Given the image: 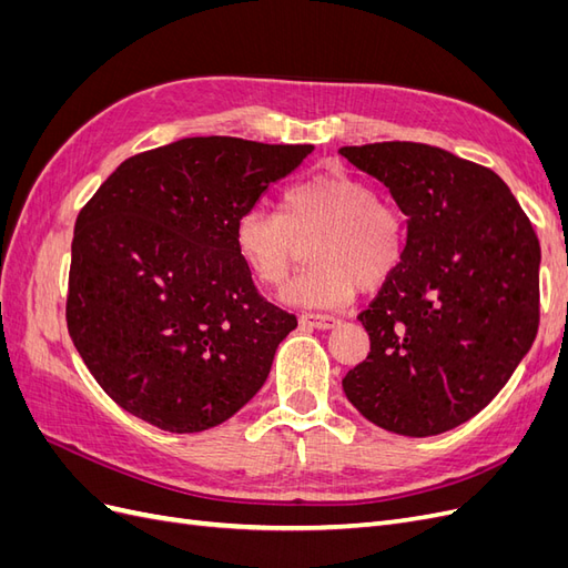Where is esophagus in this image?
Here are the masks:
<instances>
[{
  "instance_id": "obj_1",
  "label": "esophagus",
  "mask_w": 568,
  "mask_h": 568,
  "mask_svg": "<svg viewBox=\"0 0 568 568\" xmlns=\"http://www.w3.org/2000/svg\"><path fill=\"white\" fill-rule=\"evenodd\" d=\"M301 326H305V329H334V326H338V320L332 317V315H317V313H305L298 317Z\"/></svg>"
}]
</instances>
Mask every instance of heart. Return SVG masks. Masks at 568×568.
<instances>
[{
    "label": "heart",
    "mask_w": 568,
    "mask_h": 568,
    "mask_svg": "<svg viewBox=\"0 0 568 568\" xmlns=\"http://www.w3.org/2000/svg\"><path fill=\"white\" fill-rule=\"evenodd\" d=\"M307 246L311 267L282 291L298 307L346 305L357 286L393 277L405 251V222L374 189L348 173H322L288 186L280 213L251 209L234 222V251L261 286H280Z\"/></svg>",
    "instance_id": "obj_1"
}]
</instances>
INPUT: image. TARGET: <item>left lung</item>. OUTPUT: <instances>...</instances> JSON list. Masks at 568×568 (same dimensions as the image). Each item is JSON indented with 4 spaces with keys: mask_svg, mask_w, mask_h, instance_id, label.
Returning <instances> with one entry per match:
<instances>
[{
    "mask_svg": "<svg viewBox=\"0 0 568 568\" xmlns=\"http://www.w3.org/2000/svg\"><path fill=\"white\" fill-rule=\"evenodd\" d=\"M407 215L398 270L367 311L369 355L343 379L386 432L424 438L478 415L530 351L540 244L493 170L417 142L338 149Z\"/></svg>",
    "mask_w": 568,
    "mask_h": 568,
    "instance_id": "8db88e82",
    "label": "left lung"
}]
</instances>
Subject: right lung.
Returning a JSON list of instances; mask_svg holds the SVG:
<instances>
[{
  "mask_svg": "<svg viewBox=\"0 0 568 568\" xmlns=\"http://www.w3.org/2000/svg\"><path fill=\"white\" fill-rule=\"evenodd\" d=\"M313 149L186 136L120 163L80 211L68 334L130 415L196 434L261 390L298 322L257 294L234 222Z\"/></svg>",
  "mask_w": 568,
  "mask_h": 568,
  "instance_id": "obj_1",
  "label": "right lung"
}]
</instances>
